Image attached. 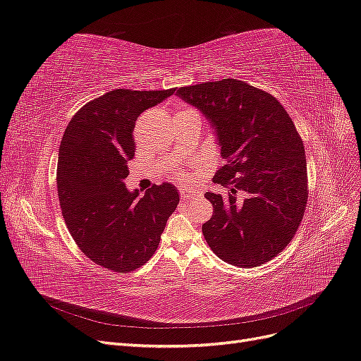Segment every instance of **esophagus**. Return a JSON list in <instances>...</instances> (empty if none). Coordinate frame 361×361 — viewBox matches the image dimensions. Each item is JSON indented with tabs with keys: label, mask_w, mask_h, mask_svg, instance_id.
Masks as SVG:
<instances>
[{
	"label": "esophagus",
	"mask_w": 361,
	"mask_h": 361,
	"mask_svg": "<svg viewBox=\"0 0 361 361\" xmlns=\"http://www.w3.org/2000/svg\"><path fill=\"white\" fill-rule=\"evenodd\" d=\"M200 195V191H195V190H191L188 187H183L180 188V199L182 200H187L190 197H199Z\"/></svg>",
	"instance_id": "esophagus-1"
}]
</instances>
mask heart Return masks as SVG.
I'll return each instance as SVG.
<instances>
[{"mask_svg":"<svg viewBox=\"0 0 361 361\" xmlns=\"http://www.w3.org/2000/svg\"><path fill=\"white\" fill-rule=\"evenodd\" d=\"M178 114H194V111L192 110H188V108H183V110H179L178 111ZM176 114V116H178Z\"/></svg>","mask_w":361,"mask_h":361,"instance_id":"heart-1","label":"heart"}]
</instances>
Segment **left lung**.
I'll return each instance as SVG.
<instances>
[{"instance_id":"left-lung-1","label":"left lung","mask_w":361,"mask_h":361,"mask_svg":"<svg viewBox=\"0 0 361 361\" xmlns=\"http://www.w3.org/2000/svg\"><path fill=\"white\" fill-rule=\"evenodd\" d=\"M215 130L223 167L206 192L214 215L202 227L214 253L253 268L276 257L297 232L307 204V162L292 118L269 93L239 80L180 87Z\"/></svg>"}]
</instances>
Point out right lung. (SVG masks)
Listing matches in <instances>:
<instances>
[{"label": "right lung", "instance_id": "add662e5", "mask_svg": "<svg viewBox=\"0 0 361 361\" xmlns=\"http://www.w3.org/2000/svg\"><path fill=\"white\" fill-rule=\"evenodd\" d=\"M173 93L108 92L87 102L63 134L57 190L64 223L82 253L110 271L130 272L145 265L178 207V188L169 182L143 195L125 185L137 117Z\"/></svg>", "mask_w": 361, "mask_h": 361}]
</instances>
